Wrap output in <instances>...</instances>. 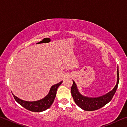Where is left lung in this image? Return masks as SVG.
Segmentation results:
<instances>
[{
  "mask_svg": "<svg viewBox=\"0 0 127 127\" xmlns=\"http://www.w3.org/2000/svg\"><path fill=\"white\" fill-rule=\"evenodd\" d=\"M119 71L118 67L117 69V82L114 89L108 93L98 97H88L79 93L77 85L74 81H73V85L71 87V93L72 97L76 104L83 110L86 111H94L98 110L106 105L110 101L116 92L119 83Z\"/></svg>",
  "mask_w": 127,
  "mask_h": 127,
  "instance_id": "8db88e82",
  "label": "left lung"
}]
</instances>
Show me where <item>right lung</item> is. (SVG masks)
Wrapping results in <instances>:
<instances>
[{
	"label": "right lung",
	"instance_id": "obj_1",
	"mask_svg": "<svg viewBox=\"0 0 127 127\" xmlns=\"http://www.w3.org/2000/svg\"><path fill=\"white\" fill-rule=\"evenodd\" d=\"M62 81L51 86L48 95L42 99L36 101H26L20 99L14 96L12 93L15 100L21 106L25 107L27 110L33 111V112H41L49 109L54 101L57 94V90Z\"/></svg>",
	"mask_w": 127,
	"mask_h": 127
}]
</instances>
